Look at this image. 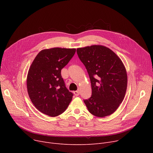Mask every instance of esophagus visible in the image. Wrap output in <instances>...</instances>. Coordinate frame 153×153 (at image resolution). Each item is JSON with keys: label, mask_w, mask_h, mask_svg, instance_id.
Instances as JSON below:
<instances>
[{"label": "esophagus", "mask_w": 153, "mask_h": 153, "mask_svg": "<svg viewBox=\"0 0 153 153\" xmlns=\"http://www.w3.org/2000/svg\"><path fill=\"white\" fill-rule=\"evenodd\" d=\"M74 94L76 95V96H78L79 95V92L78 91H74L73 92Z\"/></svg>", "instance_id": "1"}]
</instances>
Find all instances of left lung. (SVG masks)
Listing matches in <instances>:
<instances>
[{"label":"left lung","mask_w":153,"mask_h":153,"mask_svg":"<svg viewBox=\"0 0 153 153\" xmlns=\"http://www.w3.org/2000/svg\"><path fill=\"white\" fill-rule=\"evenodd\" d=\"M77 53L91 80L92 95L84 100L88 110L98 117L112 114L126 91L127 74L122 61L114 51L101 45L77 48Z\"/></svg>","instance_id":"obj_1"}]
</instances>
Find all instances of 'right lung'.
<instances>
[{"instance_id": "obj_1", "label": "right lung", "mask_w": 153, "mask_h": 153, "mask_svg": "<svg viewBox=\"0 0 153 153\" xmlns=\"http://www.w3.org/2000/svg\"><path fill=\"white\" fill-rule=\"evenodd\" d=\"M75 53L74 48L43 50L32 62L27 76V91L31 102L42 113L58 116L72 100L73 94L66 87L61 71Z\"/></svg>"}]
</instances>
